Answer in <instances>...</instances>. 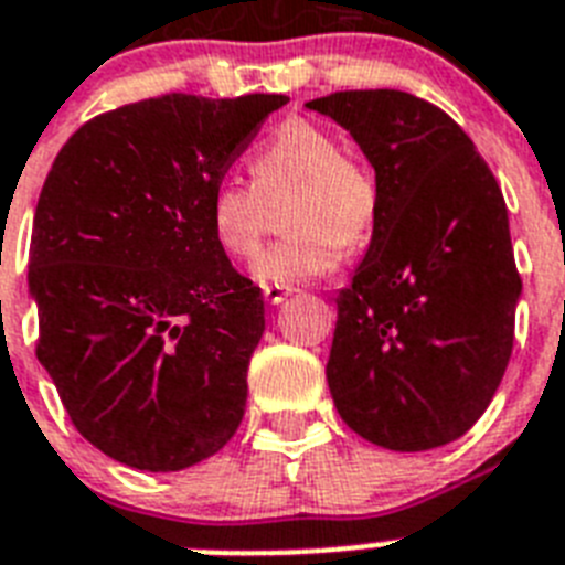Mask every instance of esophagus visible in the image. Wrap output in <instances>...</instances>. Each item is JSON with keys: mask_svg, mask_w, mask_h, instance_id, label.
I'll return each instance as SVG.
<instances>
[{"mask_svg": "<svg viewBox=\"0 0 565 565\" xmlns=\"http://www.w3.org/2000/svg\"><path fill=\"white\" fill-rule=\"evenodd\" d=\"M287 296H290L287 287H275V284H267V287H264V298H267L269 305H281Z\"/></svg>", "mask_w": 565, "mask_h": 565, "instance_id": "34e87169", "label": "esophagus"}]
</instances>
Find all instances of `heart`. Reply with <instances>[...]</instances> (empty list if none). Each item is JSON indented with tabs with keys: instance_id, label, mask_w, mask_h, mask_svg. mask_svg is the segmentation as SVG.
I'll list each match as a JSON object with an SVG mask.
<instances>
[{
	"instance_id": "1",
	"label": "heart",
	"mask_w": 565,
	"mask_h": 565,
	"mask_svg": "<svg viewBox=\"0 0 565 565\" xmlns=\"http://www.w3.org/2000/svg\"><path fill=\"white\" fill-rule=\"evenodd\" d=\"M252 182L223 177L211 185L209 228L228 258L249 260L264 235V200L292 191L284 226L292 235L255 260V278L275 287L322 278L342 260L345 243L369 235L377 217V185L345 159L328 130L287 121L252 156Z\"/></svg>"
}]
</instances>
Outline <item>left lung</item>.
I'll list each match as a JSON object with an SVG mask.
<instances>
[{"mask_svg":"<svg viewBox=\"0 0 565 565\" xmlns=\"http://www.w3.org/2000/svg\"><path fill=\"white\" fill-rule=\"evenodd\" d=\"M307 109L351 132L377 182L369 249L337 296L333 403L377 447H444L511 360L522 281L499 182L470 136L409 92H337Z\"/></svg>","mask_w":565,"mask_h":565,"instance_id":"8db88e82","label":"left lung"}]
</instances>
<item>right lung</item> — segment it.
Segmentation results:
<instances>
[{"instance_id": "1", "label": "right lung", "mask_w": 565, "mask_h": 565, "mask_svg": "<svg viewBox=\"0 0 565 565\" xmlns=\"http://www.w3.org/2000/svg\"><path fill=\"white\" fill-rule=\"evenodd\" d=\"M287 95H162L86 121L54 159L31 235L36 360L72 424L121 465L214 456L246 409L260 287L209 228V194Z\"/></svg>"}]
</instances>
